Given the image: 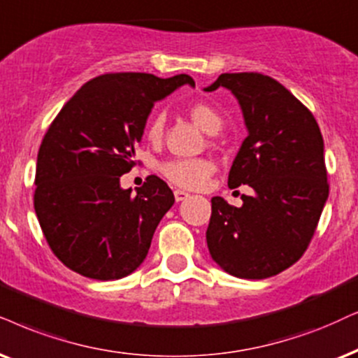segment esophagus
I'll return each mask as SVG.
<instances>
[{"mask_svg":"<svg viewBox=\"0 0 358 358\" xmlns=\"http://www.w3.org/2000/svg\"><path fill=\"white\" fill-rule=\"evenodd\" d=\"M173 194H175V200L176 201H183V200H187V198L189 196V194L187 192H183V189H175Z\"/></svg>","mask_w":358,"mask_h":358,"instance_id":"esophagus-1","label":"esophagus"}]
</instances>
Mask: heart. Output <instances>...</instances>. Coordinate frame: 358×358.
I'll return each mask as SVG.
<instances>
[{
	"label": "heart",
	"instance_id": "heart-1",
	"mask_svg": "<svg viewBox=\"0 0 358 358\" xmlns=\"http://www.w3.org/2000/svg\"><path fill=\"white\" fill-rule=\"evenodd\" d=\"M188 114L192 120L206 134H216L223 125V119L215 107L206 102H194L189 106ZM165 130V115L157 114L147 127V137L150 142H160ZM162 175L170 183L180 188H203L215 173V164L208 158H171L160 165Z\"/></svg>",
	"mask_w": 358,
	"mask_h": 358
}]
</instances>
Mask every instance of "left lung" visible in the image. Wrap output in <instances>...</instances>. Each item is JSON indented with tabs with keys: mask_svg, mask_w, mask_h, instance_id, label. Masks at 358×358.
Wrapping results in <instances>:
<instances>
[{
	"mask_svg": "<svg viewBox=\"0 0 358 358\" xmlns=\"http://www.w3.org/2000/svg\"><path fill=\"white\" fill-rule=\"evenodd\" d=\"M218 87L234 94L248 127L228 185L255 193L243 194L239 208L211 198L208 250L226 273L266 279L299 261L317 228L329 196L322 134L309 108L269 76L221 74L205 90Z\"/></svg>",
	"mask_w": 358,
	"mask_h": 358,
	"instance_id": "left-lung-1",
	"label": "left lung"
}]
</instances>
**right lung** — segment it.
Returning a JSON list of instances; mask_svg holds the SVG:
<instances>
[{"label": "right lung", "mask_w": 358, "mask_h": 358, "mask_svg": "<svg viewBox=\"0 0 358 358\" xmlns=\"http://www.w3.org/2000/svg\"><path fill=\"white\" fill-rule=\"evenodd\" d=\"M187 74L162 79L110 72L90 79L49 125L36 164L34 210L44 238L66 268L112 280L145 259L158 223L175 203L164 180L150 175L137 193L120 188L135 166V147L153 103Z\"/></svg>", "instance_id": "1"}]
</instances>
